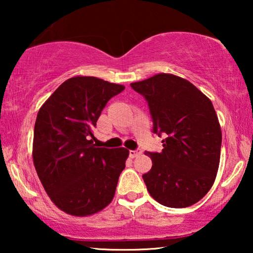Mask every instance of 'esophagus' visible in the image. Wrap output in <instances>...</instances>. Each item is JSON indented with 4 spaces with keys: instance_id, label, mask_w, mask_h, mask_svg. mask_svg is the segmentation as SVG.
<instances>
[{
    "instance_id": "esophagus-1",
    "label": "esophagus",
    "mask_w": 253,
    "mask_h": 253,
    "mask_svg": "<svg viewBox=\"0 0 253 253\" xmlns=\"http://www.w3.org/2000/svg\"><path fill=\"white\" fill-rule=\"evenodd\" d=\"M141 154V151L140 150H134V151H132L131 150L130 152H129V155H130V158H137V157H139V155Z\"/></svg>"
}]
</instances>
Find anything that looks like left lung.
I'll return each instance as SVG.
<instances>
[{"label":"left lung","mask_w":253,"mask_h":253,"mask_svg":"<svg viewBox=\"0 0 253 253\" xmlns=\"http://www.w3.org/2000/svg\"><path fill=\"white\" fill-rule=\"evenodd\" d=\"M148 102L153 131L162 152L151 153V170L143 175L150 195L161 205L183 209L198 203L215 181L222 133L212 101L189 81L158 74L131 83Z\"/></svg>","instance_id":"left-lung-1"}]
</instances>
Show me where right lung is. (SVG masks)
Returning <instances> with one entry per match:
<instances>
[{
	"mask_svg": "<svg viewBox=\"0 0 253 253\" xmlns=\"http://www.w3.org/2000/svg\"><path fill=\"white\" fill-rule=\"evenodd\" d=\"M126 88L89 76L69 78L38 113L33 164L44 191L61 211L88 216L112 202L129 150L93 144L107 102Z\"/></svg>",
	"mask_w": 253,
	"mask_h": 253,
	"instance_id": "right-lung-1",
	"label": "right lung"
}]
</instances>
